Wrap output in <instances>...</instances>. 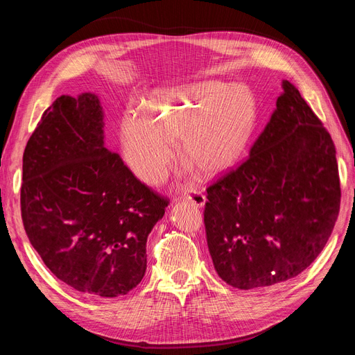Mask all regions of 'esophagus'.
Instances as JSON below:
<instances>
[{
  "label": "esophagus",
  "mask_w": 355,
  "mask_h": 355,
  "mask_svg": "<svg viewBox=\"0 0 355 355\" xmlns=\"http://www.w3.org/2000/svg\"><path fill=\"white\" fill-rule=\"evenodd\" d=\"M184 200L192 202V204H194V206H197V207H202L204 204H206V196H204L201 191H197V189L187 192V194L184 196Z\"/></svg>",
  "instance_id": "1"
}]
</instances>
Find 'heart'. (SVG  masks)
Segmentation results:
<instances>
[{
    "mask_svg": "<svg viewBox=\"0 0 355 355\" xmlns=\"http://www.w3.org/2000/svg\"><path fill=\"white\" fill-rule=\"evenodd\" d=\"M256 116V101L244 85L207 80L155 90L141 112L124 114L123 157L139 179L155 187L166 179L180 139L182 158L201 176L216 178L240 159Z\"/></svg>",
    "mask_w": 355,
    "mask_h": 355,
    "instance_id": "heart-1",
    "label": "heart"
}]
</instances>
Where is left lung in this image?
I'll return each mask as SVG.
<instances>
[{
  "label": "left lung",
  "mask_w": 355,
  "mask_h": 355,
  "mask_svg": "<svg viewBox=\"0 0 355 355\" xmlns=\"http://www.w3.org/2000/svg\"><path fill=\"white\" fill-rule=\"evenodd\" d=\"M275 106L250 155L213 182L204 206L214 270L241 290L306 270L339 214L340 182L329 132L288 81Z\"/></svg>",
  "instance_id": "8db88e82"
}]
</instances>
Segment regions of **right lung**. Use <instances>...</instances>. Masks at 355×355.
<instances>
[{
    "label": "right lung",
    "mask_w": 355,
    "mask_h": 355,
    "mask_svg": "<svg viewBox=\"0 0 355 355\" xmlns=\"http://www.w3.org/2000/svg\"><path fill=\"white\" fill-rule=\"evenodd\" d=\"M20 210L28 239L59 280L115 297L146 271V240L167 198L105 148L98 96H60L24 153Z\"/></svg>",
    "instance_id": "right-lung-1"
}]
</instances>
